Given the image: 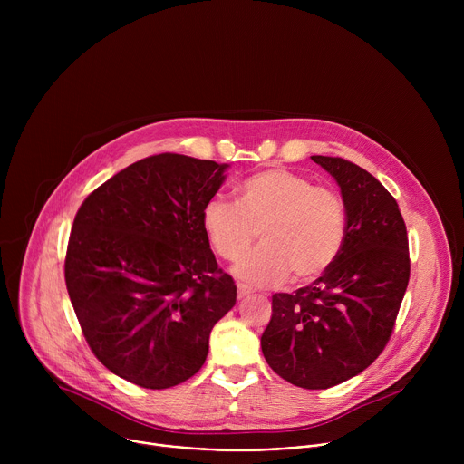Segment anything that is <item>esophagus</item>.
Wrapping results in <instances>:
<instances>
[{"label": "esophagus", "instance_id": "34e87169", "mask_svg": "<svg viewBox=\"0 0 464 464\" xmlns=\"http://www.w3.org/2000/svg\"><path fill=\"white\" fill-rule=\"evenodd\" d=\"M251 295V290L244 285H238V299H244V297H249Z\"/></svg>", "mask_w": 464, "mask_h": 464}]
</instances>
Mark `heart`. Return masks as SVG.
<instances>
[{
    "label": "heart",
    "instance_id": "b5f03b06",
    "mask_svg": "<svg viewBox=\"0 0 464 464\" xmlns=\"http://www.w3.org/2000/svg\"><path fill=\"white\" fill-rule=\"evenodd\" d=\"M211 247L238 260L260 233L262 246L244 256L233 274L246 285L306 283L338 258L347 233L342 198L288 169H268L238 185V204L211 198L202 209Z\"/></svg>",
    "mask_w": 464,
    "mask_h": 464
}]
</instances>
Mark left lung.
<instances>
[{
    "instance_id": "8db88e82",
    "label": "left lung",
    "mask_w": 464,
    "mask_h": 464,
    "mask_svg": "<svg viewBox=\"0 0 464 464\" xmlns=\"http://www.w3.org/2000/svg\"><path fill=\"white\" fill-rule=\"evenodd\" d=\"M312 160L340 185L345 242L319 279L272 297L260 347L286 382L326 389L365 371L389 342L410 281V247L399 204L374 176L342 158Z\"/></svg>"
}]
</instances>
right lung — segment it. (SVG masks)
<instances>
[{
    "instance_id": "obj_1",
    "label": "right lung",
    "mask_w": 464,
    "mask_h": 464,
    "mask_svg": "<svg viewBox=\"0 0 464 464\" xmlns=\"http://www.w3.org/2000/svg\"><path fill=\"white\" fill-rule=\"evenodd\" d=\"M227 163L145 158L81 206L65 253V286L99 362L145 389L202 369L209 336L237 303L202 227Z\"/></svg>"
}]
</instances>
